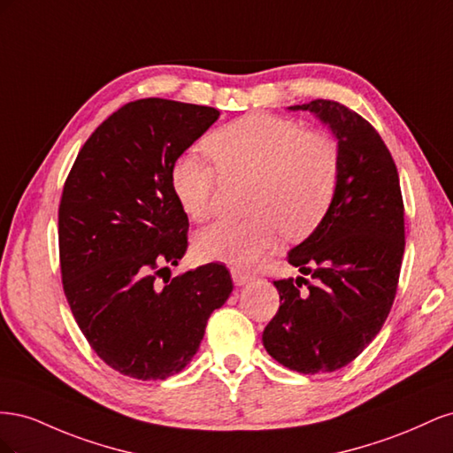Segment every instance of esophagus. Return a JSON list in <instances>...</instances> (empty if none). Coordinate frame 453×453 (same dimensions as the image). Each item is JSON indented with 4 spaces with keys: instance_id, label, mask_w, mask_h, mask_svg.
Returning <instances> with one entry per match:
<instances>
[{
    "instance_id": "1",
    "label": "esophagus",
    "mask_w": 453,
    "mask_h": 453,
    "mask_svg": "<svg viewBox=\"0 0 453 453\" xmlns=\"http://www.w3.org/2000/svg\"><path fill=\"white\" fill-rule=\"evenodd\" d=\"M230 273H232V281H234L236 285H245V283L251 281L250 273H245V272H242V270H238V268H232Z\"/></svg>"
}]
</instances>
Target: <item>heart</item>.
Instances as JSON below:
<instances>
[{
    "instance_id": "obj_1",
    "label": "heart",
    "mask_w": 453,
    "mask_h": 453,
    "mask_svg": "<svg viewBox=\"0 0 453 453\" xmlns=\"http://www.w3.org/2000/svg\"><path fill=\"white\" fill-rule=\"evenodd\" d=\"M221 170L257 175L251 210L245 219H221L202 228L195 253L232 268H253L287 234L304 238L319 226L334 200L340 155L321 134L300 122L266 113L245 115L211 132L203 142ZM213 164L190 149L170 170L172 193L195 221L211 211Z\"/></svg>"
}]
</instances>
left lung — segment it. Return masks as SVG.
<instances>
[{"instance_id": "obj_1", "label": "left lung", "mask_w": 453, "mask_h": 453, "mask_svg": "<svg viewBox=\"0 0 453 453\" xmlns=\"http://www.w3.org/2000/svg\"><path fill=\"white\" fill-rule=\"evenodd\" d=\"M289 111H310L333 132L340 175L319 226L287 253L314 283L300 292L302 276L273 281L280 310L263 344L296 372H334L374 340L393 306L404 253L401 183L380 134L346 105L313 100Z\"/></svg>"}]
</instances>
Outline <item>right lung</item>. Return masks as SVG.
<instances>
[{"mask_svg": "<svg viewBox=\"0 0 453 453\" xmlns=\"http://www.w3.org/2000/svg\"><path fill=\"white\" fill-rule=\"evenodd\" d=\"M217 119L208 105L130 102L94 130L65 180L64 293L92 349L125 376L181 372L234 287L215 263L156 280L187 251L188 219L172 193V164Z\"/></svg>", "mask_w": 453, "mask_h": 453, "instance_id": "right-lung-1", "label": "right lung"}]
</instances>
